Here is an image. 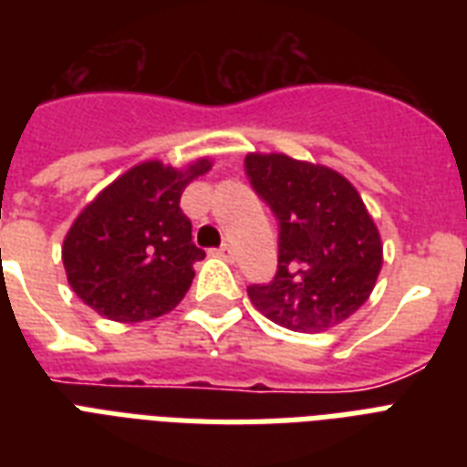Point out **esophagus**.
<instances>
[{"label":"esophagus","instance_id":"esophagus-1","mask_svg":"<svg viewBox=\"0 0 467 467\" xmlns=\"http://www.w3.org/2000/svg\"><path fill=\"white\" fill-rule=\"evenodd\" d=\"M215 254H218V256H223V259H230V256H233V249L227 247V244H223V247H218V249H215Z\"/></svg>","mask_w":467,"mask_h":467}]
</instances>
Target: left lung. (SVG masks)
<instances>
[{"instance_id": "8db88e82", "label": "left lung", "mask_w": 467, "mask_h": 467, "mask_svg": "<svg viewBox=\"0 0 467 467\" xmlns=\"http://www.w3.org/2000/svg\"><path fill=\"white\" fill-rule=\"evenodd\" d=\"M252 189L278 220V271L249 300L293 332H325L368 300L383 244L358 191L334 169L288 155L244 160Z\"/></svg>"}]
</instances>
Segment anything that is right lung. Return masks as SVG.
<instances>
[{"instance_id": "right-lung-1", "label": "right lung", "mask_w": 467, "mask_h": 467, "mask_svg": "<svg viewBox=\"0 0 467 467\" xmlns=\"http://www.w3.org/2000/svg\"><path fill=\"white\" fill-rule=\"evenodd\" d=\"M150 160L109 183L69 227L62 244L67 281L84 306L116 322H142L174 310L205 256L179 208L183 189L211 169Z\"/></svg>"}]
</instances>
